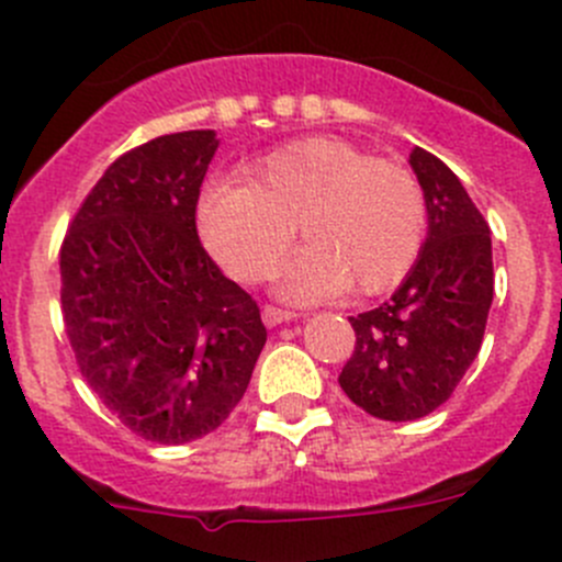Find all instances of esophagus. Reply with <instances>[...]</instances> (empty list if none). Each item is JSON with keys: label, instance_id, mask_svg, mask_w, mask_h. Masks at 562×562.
<instances>
[{"label": "esophagus", "instance_id": "obj_1", "mask_svg": "<svg viewBox=\"0 0 562 562\" xmlns=\"http://www.w3.org/2000/svg\"><path fill=\"white\" fill-rule=\"evenodd\" d=\"M293 313H288V310H280V307H263V323L269 328L274 326H282V323H291L293 321Z\"/></svg>", "mask_w": 562, "mask_h": 562}]
</instances>
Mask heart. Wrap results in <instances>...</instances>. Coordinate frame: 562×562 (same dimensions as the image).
<instances>
[{
    "instance_id": "heart-1",
    "label": "heart",
    "mask_w": 562,
    "mask_h": 562,
    "mask_svg": "<svg viewBox=\"0 0 562 562\" xmlns=\"http://www.w3.org/2000/svg\"><path fill=\"white\" fill-rule=\"evenodd\" d=\"M198 225L203 245L236 280L274 274L299 228L307 247L285 269V296L315 299L342 288L375 296L418 260L427 201L405 166L317 135L263 157L247 171V187L206 190Z\"/></svg>"
}]
</instances>
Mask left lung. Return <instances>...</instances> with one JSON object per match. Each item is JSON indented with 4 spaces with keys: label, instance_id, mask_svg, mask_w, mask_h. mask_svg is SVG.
Listing matches in <instances>:
<instances>
[{
    "label": "left lung",
    "instance_id": "1",
    "mask_svg": "<svg viewBox=\"0 0 562 562\" xmlns=\"http://www.w3.org/2000/svg\"><path fill=\"white\" fill-rule=\"evenodd\" d=\"M411 168L427 239L389 302L350 317L356 348L339 372L350 402L383 422H416L449 400L479 356L495 293L490 225L462 181L418 146Z\"/></svg>",
    "mask_w": 562,
    "mask_h": 562
}]
</instances>
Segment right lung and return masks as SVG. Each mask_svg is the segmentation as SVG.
I'll use <instances>...</instances> for the list:
<instances>
[{
  "label": "right lung",
  "mask_w": 562,
  "mask_h": 562,
  "mask_svg": "<svg viewBox=\"0 0 562 562\" xmlns=\"http://www.w3.org/2000/svg\"><path fill=\"white\" fill-rule=\"evenodd\" d=\"M214 130L160 135L108 166L59 249L61 317L81 375L144 440L214 432L266 345L260 310L198 239Z\"/></svg>",
  "instance_id": "add662e5"
}]
</instances>
